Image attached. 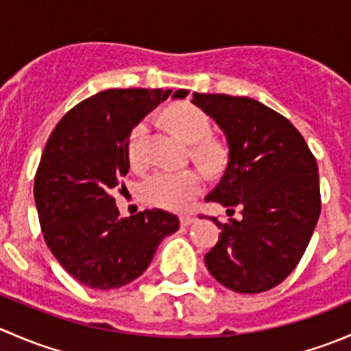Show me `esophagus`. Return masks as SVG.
I'll list each match as a JSON object with an SVG mask.
<instances>
[{
    "mask_svg": "<svg viewBox=\"0 0 351 351\" xmlns=\"http://www.w3.org/2000/svg\"><path fill=\"white\" fill-rule=\"evenodd\" d=\"M193 221H195V215H192V214L180 215V222H182V226H190Z\"/></svg>",
    "mask_w": 351,
    "mask_h": 351,
    "instance_id": "obj_1",
    "label": "esophagus"
}]
</instances>
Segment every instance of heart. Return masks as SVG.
Returning a JSON list of instances; mask_svg holds the SVG:
<instances>
[{"instance_id": "obj_1", "label": "heart", "mask_w": 351, "mask_h": 351, "mask_svg": "<svg viewBox=\"0 0 351 351\" xmlns=\"http://www.w3.org/2000/svg\"><path fill=\"white\" fill-rule=\"evenodd\" d=\"M169 125L186 141L197 143V156L212 165L221 158V147L205 137L210 134V119L202 108L192 104L171 105L165 113ZM146 120L137 123L127 141V158L132 165H143L146 159ZM204 176L197 169H158L139 183V197L144 204L153 207L180 210L200 193Z\"/></svg>"}]
</instances>
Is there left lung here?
<instances>
[{"instance_id": "1", "label": "left lung", "mask_w": 351, "mask_h": 351, "mask_svg": "<svg viewBox=\"0 0 351 351\" xmlns=\"http://www.w3.org/2000/svg\"><path fill=\"white\" fill-rule=\"evenodd\" d=\"M192 101L219 123L229 146L224 173L205 202H219L228 214L238 207L243 215L210 217L221 232L205 265L234 292L274 289L297 267L319 219L316 158L289 119L253 98L193 91Z\"/></svg>"}]
</instances>
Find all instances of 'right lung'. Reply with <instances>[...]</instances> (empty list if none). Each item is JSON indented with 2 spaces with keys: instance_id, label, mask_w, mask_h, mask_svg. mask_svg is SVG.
Returning <instances> with one entry per match:
<instances>
[{
  "instance_id": "add662e5",
  "label": "right lung",
  "mask_w": 351,
  "mask_h": 351,
  "mask_svg": "<svg viewBox=\"0 0 351 351\" xmlns=\"http://www.w3.org/2000/svg\"><path fill=\"white\" fill-rule=\"evenodd\" d=\"M171 90H105L59 120L35 173L44 239L67 274L90 289H119L146 271L158 244L178 231L175 214L151 208L122 219L127 141Z\"/></svg>"
}]
</instances>
